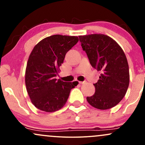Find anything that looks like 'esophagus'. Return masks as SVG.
Instances as JSON below:
<instances>
[{"label": "esophagus", "instance_id": "esophagus-1", "mask_svg": "<svg viewBox=\"0 0 145 145\" xmlns=\"http://www.w3.org/2000/svg\"><path fill=\"white\" fill-rule=\"evenodd\" d=\"M79 83H80V84H85V83H86V81H84V82H79Z\"/></svg>", "mask_w": 145, "mask_h": 145}]
</instances>
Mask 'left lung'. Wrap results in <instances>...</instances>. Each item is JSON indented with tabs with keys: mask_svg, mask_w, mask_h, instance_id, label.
Instances as JSON below:
<instances>
[{
	"mask_svg": "<svg viewBox=\"0 0 145 145\" xmlns=\"http://www.w3.org/2000/svg\"><path fill=\"white\" fill-rule=\"evenodd\" d=\"M93 67L101 71L95 92L86 97L89 104L99 110L114 107L125 95L129 83V65L123 50L114 39L103 34L79 36Z\"/></svg>",
	"mask_w": 145,
	"mask_h": 145,
	"instance_id": "left-lung-1",
	"label": "left lung"
}]
</instances>
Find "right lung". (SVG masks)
Returning a JSON list of instances; mask_svg holds the SVG:
<instances>
[{
    "mask_svg": "<svg viewBox=\"0 0 145 145\" xmlns=\"http://www.w3.org/2000/svg\"><path fill=\"white\" fill-rule=\"evenodd\" d=\"M78 41L76 36L54 35L39 41L30 54L26 72V91L37 108L55 112L67 102L74 82L56 79L66 53Z\"/></svg>",
    "mask_w": 145,
    "mask_h": 145,
    "instance_id": "add662e5",
    "label": "right lung"
}]
</instances>
